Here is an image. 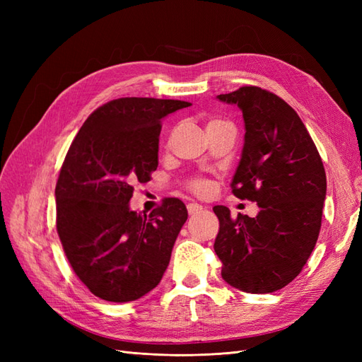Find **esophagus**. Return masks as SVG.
<instances>
[{
	"label": "esophagus",
	"mask_w": 362,
	"mask_h": 362,
	"mask_svg": "<svg viewBox=\"0 0 362 362\" xmlns=\"http://www.w3.org/2000/svg\"><path fill=\"white\" fill-rule=\"evenodd\" d=\"M202 210H204V206L199 205V204H189V205H187L189 214H198V213L202 211Z\"/></svg>",
	"instance_id": "obj_1"
}]
</instances>
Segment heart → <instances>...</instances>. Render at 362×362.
I'll return each instance as SVG.
<instances>
[{"label": "heart", "mask_w": 362, "mask_h": 362, "mask_svg": "<svg viewBox=\"0 0 362 362\" xmlns=\"http://www.w3.org/2000/svg\"><path fill=\"white\" fill-rule=\"evenodd\" d=\"M208 189H210V184H208L205 180H194L192 182V190L196 193H206Z\"/></svg>", "instance_id": "obj_1"}]
</instances>
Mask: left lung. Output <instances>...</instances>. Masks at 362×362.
<instances>
[{"mask_svg":"<svg viewBox=\"0 0 362 362\" xmlns=\"http://www.w3.org/2000/svg\"><path fill=\"white\" fill-rule=\"evenodd\" d=\"M217 100L235 104L245 120L233 193L261 208L255 217L235 218L223 205L213 208L222 278L246 293H273L299 275L319 238L326 198L323 163L298 113L275 93L245 86Z\"/></svg>","mask_w":362,"mask_h":362,"instance_id":"left-lung-1","label":"left lung"}]
</instances>
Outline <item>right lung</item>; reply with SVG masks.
I'll use <instances>...</instances> for the list:
<instances>
[{"mask_svg": "<svg viewBox=\"0 0 362 362\" xmlns=\"http://www.w3.org/2000/svg\"><path fill=\"white\" fill-rule=\"evenodd\" d=\"M192 105L119 98L87 117L56 185L57 233L75 275L108 302L136 300L158 286L187 208L166 198L149 214L129 210L134 182L158 166L161 119Z\"/></svg>", "mask_w": 362, "mask_h": 362, "instance_id": "right-lung-1", "label": "right lung"}]
</instances>
